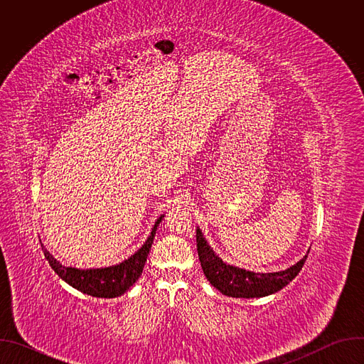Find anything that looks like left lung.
<instances>
[{"label":"left lung","instance_id":"8db88e82","mask_svg":"<svg viewBox=\"0 0 364 364\" xmlns=\"http://www.w3.org/2000/svg\"><path fill=\"white\" fill-rule=\"evenodd\" d=\"M196 232L197 252L204 277L223 295L232 298H262L281 291L299 274L309 252L285 271L253 272L226 264L207 242L200 228Z\"/></svg>","mask_w":364,"mask_h":364}]
</instances>
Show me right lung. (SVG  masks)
I'll use <instances>...</instances> for the list:
<instances>
[{
	"label": "right lung",
	"mask_w": 364,
	"mask_h": 364,
	"mask_svg": "<svg viewBox=\"0 0 364 364\" xmlns=\"http://www.w3.org/2000/svg\"><path fill=\"white\" fill-rule=\"evenodd\" d=\"M163 218L164 215H161L157 220H155L149 236L134 255H131L128 259H125V261L112 267L89 268V269L63 267L40 242L41 250L44 252V257L48 261V265L51 267V269L59 275V278H62L66 284H69L75 289L96 298H117L125 294L141 277L144 265L146 262V256L154 242L155 232H157V228L160 226V222L163 220Z\"/></svg>",
	"instance_id": "add662e5"
}]
</instances>
